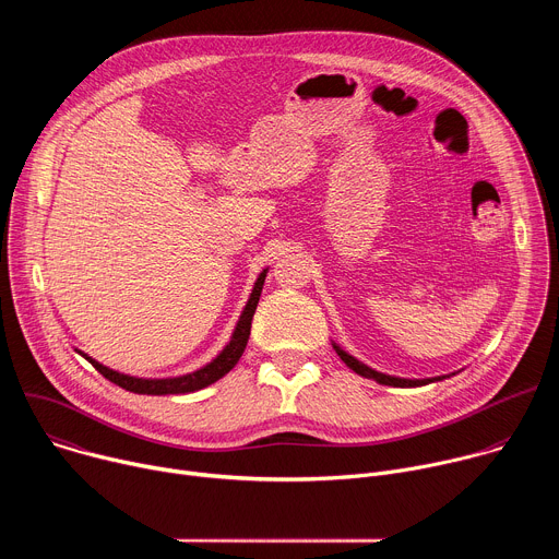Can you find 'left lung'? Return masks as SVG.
I'll return each instance as SVG.
<instances>
[{"instance_id": "1", "label": "left lung", "mask_w": 559, "mask_h": 559, "mask_svg": "<svg viewBox=\"0 0 559 559\" xmlns=\"http://www.w3.org/2000/svg\"><path fill=\"white\" fill-rule=\"evenodd\" d=\"M332 345H334L336 354L341 356V360H343L349 369H354V371H356L358 376H362V378L376 380L378 384H389V386H423V384H429V382H438V380L449 378V376H436V378H397V376H389V373H382V371H376V369L367 367L365 362H360L358 358H354L352 354H347L341 345H336V343H332ZM451 376H455V373H451Z\"/></svg>"}]
</instances>
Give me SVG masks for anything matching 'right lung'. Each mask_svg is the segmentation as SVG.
<instances>
[{
  "instance_id": "obj_1",
  "label": "right lung",
  "mask_w": 559,
  "mask_h": 559,
  "mask_svg": "<svg viewBox=\"0 0 559 559\" xmlns=\"http://www.w3.org/2000/svg\"><path fill=\"white\" fill-rule=\"evenodd\" d=\"M267 272H270V267H265L259 274V278H257V283L252 287V294H250L241 316H238L236 328H234L227 345L207 365L199 367L197 371H190V373H183V376H168V378H139V376H130V373H121L117 369H110V367L102 365L99 360H95L93 356H88L82 349H74V352L79 356H84L104 378H108L110 382H115L121 389L132 391V393L170 395V393H192V391H199V389L216 382L218 378H223L238 362V358L243 356L248 338H250V330H252V318H254V311H257V305H259V298H261Z\"/></svg>"
}]
</instances>
